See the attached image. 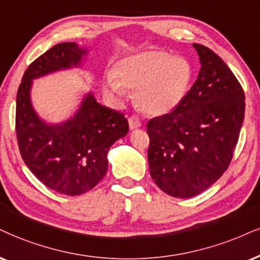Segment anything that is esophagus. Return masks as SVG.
<instances>
[{
  "label": "esophagus",
  "instance_id": "obj_1",
  "mask_svg": "<svg viewBox=\"0 0 260 260\" xmlns=\"http://www.w3.org/2000/svg\"><path fill=\"white\" fill-rule=\"evenodd\" d=\"M141 120L139 117H130L129 118V126L131 130H136L139 129V127H141Z\"/></svg>",
  "mask_w": 260,
  "mask_h": 260
}]
</instances>
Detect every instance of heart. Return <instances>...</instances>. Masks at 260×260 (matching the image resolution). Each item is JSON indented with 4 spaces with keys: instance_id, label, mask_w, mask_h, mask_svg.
I'll list each match as a JSON object with an SVG mask.
<instances>
[{
    "instance_id": "heart-1",
    "label": "heart",
    "mask_w": 260,
    "mask_h": 260,
    "mask_svg": "<svg viewBox=\"0 0 260 260\" xmlns=\"http://www.w3.org/2000/svg\"><path fill=\"white\" fill-rule=\"evenodd\" d=\"M193 78L190 63L165 50H146L125 56L108 72L105 89L124 98L127 89L135 90L140 110L150 115H164L177 108L188 94Z\"/></svg>"
}]
</instances>
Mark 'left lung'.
Instances as JSON below:
<instances>
[{"mask_svg":"<svg viewBox=\"0 0 260 260\" xmlns=\"http://www.w3.org/2000/svg\"><path fill=\"white\" fill-rule=\"evenodd\" d=\"M198 79L171 113L147 124L148 165L166 194L185 199L203 193L228 169L245 118V94L220 57L193 43Z\"/></svg>","mask_w":260,"mask_h":260,"instance_id":"8db88e82","label":"left lung"}]
</instances>
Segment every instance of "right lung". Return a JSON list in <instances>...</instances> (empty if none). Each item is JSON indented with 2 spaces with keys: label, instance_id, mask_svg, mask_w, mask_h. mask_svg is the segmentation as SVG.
I'll return each instance as SVG.
<instances>
[{
  "label": "right lung",
  "instance_id": "obj_1",
  "mask_svg": "<svg viewBox=\"0 0 260 260\" xmlns=\"http://www.w3.org/2000/svg\"><path fill=\"white\" fill-rule=\"evenodd\" d=\"M88 54L76 42L56 44L27 67L17 94L15 126L25 164L48 188L71 197L86 193L105 177L108 150L126 136L129 124L123 113L99 104L91 91L71 117L50 123L35 110L31 90L35 79L82 69Z\"/></svg>",
  "mask_w": 260,
  "mask_h": 260
}]
</instances>
